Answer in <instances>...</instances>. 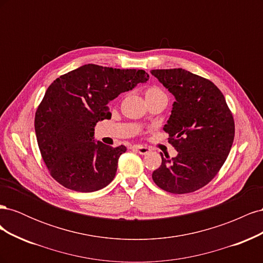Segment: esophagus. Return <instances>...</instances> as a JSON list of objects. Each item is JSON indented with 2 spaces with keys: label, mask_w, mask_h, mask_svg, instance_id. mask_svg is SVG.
<instances>
[{
  "label": "esophagus",
  "mask_w": 263,
  "mask_h": 263,
  "mask_svg": "<svg viewBox=\"0 0 263 263\" xmlns=\"http://www.w3.org/2000/svg\"><path fill=\"white\" fill-rule=\"evenodd\" d=\"M134 149L137 151L138 154H140V155H147L148 153H150V148H148V147H145V146H141V145H136V146H134Z\"/></svg>",
  "instance_id": "1"
}]
</instances>
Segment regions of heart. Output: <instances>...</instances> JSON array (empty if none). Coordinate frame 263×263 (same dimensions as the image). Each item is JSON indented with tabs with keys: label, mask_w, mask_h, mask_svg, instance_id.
Wrapping results in <instances>:
<instances>
[{
	"label": "heart",
	"mask_w": 263,
	"mask_h": 263,
	"mask_svg": "<svg viewBox=\"0 0 263 263\" xmlns=\"http://www.w3.org/2000/svg\"><path fill=\"white\" fill-rule=\"evenodd\" d=\"M156 94H163V92L156 86L149 87V89L146 91V97H148V95H156Z\"/></svg>",
	"instance_id": "1"
}]
</instances>
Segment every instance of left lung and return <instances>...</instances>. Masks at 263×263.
Wrapping results in <instances>:
<instances>
[{"label":"left lung","instance_id":"left-lung-1","mask_svg":"<svg viewBox=\"0 0 263 263\" xmlns=\"http://www.w3.org/2000/svg\"><path fill=\"white\" fill-rule=\"evenodd\" d=\"M173 95L163 130L178 151L163 158L154 171L156 184L173 194L191 193L208 184L226 161L235 137V123L224 95L212 81L184 69L151 70Z\"/></svg>","mask_w":263,"mask_h":263}]
</instances>
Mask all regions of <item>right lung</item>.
I'll use <instances>...</instances> for the list:
<instances>
[{
    "instance_id": "1",
    "label": "right lung",
    "mask_w": 263,
    "mask_h": 263,
    "mask_svg": "<svg viewBox=\"0 0 263 263\" xmlns=\"http://www.w3.org/2000/svg\"><path fill=\"white\" fill-rule=\"evenodd\" d=\"M144 70L84 65L49 85L35 115L39 150L51 177L77 192L108 185L125 146L94 140L97 123L110 117L107 104L119 94L148 81Z\"/></svg>"
}]
</instances>
